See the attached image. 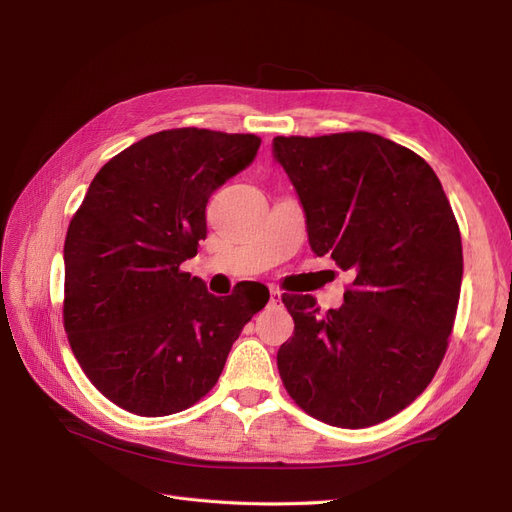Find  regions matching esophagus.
<instances>
[{"mask_svg":"<svg viewBox=\"0 0 512 512\" xmlns=\"http://www.w3.org/2000/svg\"><path fill=\"white\" fill-rule=\"evenodd\" d=\"M269 294H271V299H269V303H271V305L282 303V290H280V288H271V290H269Z\"/></svg>","mask_w":512,"mask_h":512,"instance_id":"esophagus-1","label":"esophagus"}]
</instances>
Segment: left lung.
I'll return each instance as SVG.
<instances>
[{"mask_svg":"<svg viewBox=\"0 0 512 512\" xmlns=\"http://www.w3.org/2000/svg\"><path fill=\"white\" fill-rule=\"evenodd\" d=\"M275 160L307 218L309 247L354 273L344 305L282 294L294 333L277 352L288 395L318 421L361 429L410 406L453 331L463 252L433 168L371 132L275 136Z\"/></svg>","mask_w":512,"mask_h":512,"instance_id":"left-lung-1","label":"left lung"}]
</instances>
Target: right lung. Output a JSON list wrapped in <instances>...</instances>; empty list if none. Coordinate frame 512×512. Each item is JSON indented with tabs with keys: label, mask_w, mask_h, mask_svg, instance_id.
<instances>
[{
	"label": "right lung",
	"mask_w": 512,
	"mask_h": 512,
	"mask_svg": "<svg viewBox=\"0 0 512 512\" xmlns=\"http://www.w3.org/2000/svg\"><path fill=\"white\" fill-rule=\"evenodd\" d=\"M258 147L256 134L162 130L91 181L64 245V329L85 376L115 406L138 416L188 410L267 305L269 290L215 297L181 271L207 237L209 196Z\"/></svg>",
	"instance_id": "1"
}]
</instances>
